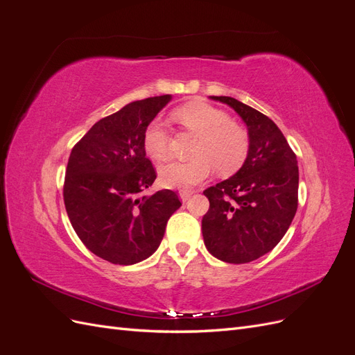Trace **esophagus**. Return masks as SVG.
Returning <instances> with one entry per match:
<instances>
[{
  "label": "esophagus",
  "mask_w": 355,
  "mask_h": 355,
  "mask_svg": "<svg viewBox=\"0 0 355 355\" xmlns=\"http://www.w3.org/2000/svg\"><path fill=\"white\" fill-rule=\"evenodd\" d=\"M179 196H180V200L185 202V201H188V200L191 198V196H192V191H185V189H184V191H180V192H179Z\"/></svg>",
  "instance_id": "1"
}]
</instances>
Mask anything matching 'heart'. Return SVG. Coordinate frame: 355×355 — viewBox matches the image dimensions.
<instances>
[{"mask_svg": "<svg viewBox=\"0 0 355 355\" xmlns=\"http://www.w3.org/2000/svg\"><path fill=\"white\" fill-rule=\"evenodd\" d=\"M171 118L191 135L198 137L192 149L194 159L171 161L158 170L161 184L170 188L188 189L206 180L216 168L218 175L231 176L241 168L249 155L250 139L231 116L206 102H189L171 112ZM145 153L163 161L170 153V135L163 123H149L144 133Z\"/></svg>", "mask_w": 355, "mask_h": 355, "instance_id": "1", "label": "heart"}]
</instances>
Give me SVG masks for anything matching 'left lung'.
<instances>
[{"mask_svg": "<svg viewBox=\"0 0 355 355\" xmlns=\"http://www.w3.org/2000/svg\"><path fill=\"white\" fill-rule=\"evenodd\" d=\"M211 99L243 118L250 148L237 173L204 191L210 207L201 220L202 239L218 259L247 263L271 252L295 218L297 159L271 118L228 96Z\"/></svg>", "mask_w": 355, "mask_h": 355, "instance_id": "left-lung-1", "label": "left lung"}]
</instances>
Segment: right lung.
I'll list each match as a JSON object with an SVG mask.
<instances>
[{"label": "right lung", "mask_w": 355, "mask_h": 355, "mask_svg": "<svg viewBox=\"0 0 355 355\" xmlns=\"http://www.w3.org/2000/svg\"><path fill=\"white\" fill-rule=\"evenodd\" d=\"M170 99L164 94L128 103L99 120L72 148L63 201L78 239L103 261L133 265L146 259L182 206L170 189L144 196L157 178L144 133Z\"/></svg>", "instance_id": "right-lung-1"}]
</instances>
